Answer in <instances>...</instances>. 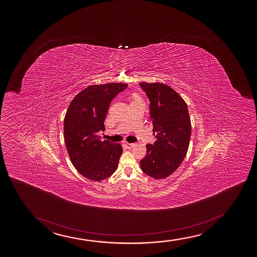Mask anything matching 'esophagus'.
I'll return each mask as SVG.
<instances>
[{
  "label": "esophagus",
  "mask_w": 257,
  "mask_h": 257,
  "mask_svg": "<svg viewBox=\"0 0 257 257\" xmlns=\"http://www.w3.org/2000/svg\"><path fill=\"white\" fill-rule=\"evenodd\" d=\"M124 145H125V147H126L127 149H130V148H132L134 147L133 143H128V142H125Z\"/></svg>",
  "instance_id": "esophagus-1"
}]
</instances>
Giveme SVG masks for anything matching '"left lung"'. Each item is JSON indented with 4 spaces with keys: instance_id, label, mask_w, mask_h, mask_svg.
<instances>
[{
    "instance_id": "obj_1",
    "label": "left lung",
    "mask_w": 257,
    "mask_h": 257,
    "mask_svg": "<svg viewBox=\"0 0 257 257\" xmlns=\"http://www.w3.org/2000/svg\"><path fill=\"white\" fill-rule=\"evenodd\" d=\"M150 101V119L157 141L147 145V155L141 160L145 174L154 179L169 177L177 170L189 148L191 122L185 101L162 83L141 82Z\"/></svg>"
}]
</instances>
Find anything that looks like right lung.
Instances as JSON below:
<instances>
[{"mask_svg": "<svg viewBox=\"0 0 257 257\" xmlns=\"http://www.w3.org/2000/svg\"><path fill=\"white\" fill-rule=\"evenodd\" d=\"M127 84L92 85L72 100L64 118V139L68 155L80 174L90 180H104L117 169L121 146L101 141L103 121L111 101Z\"/></svg>", "mask_w": 257, "mask_h": 257, "instance_id": "right-lung-1", "label": "right lung"}]
</instances>
